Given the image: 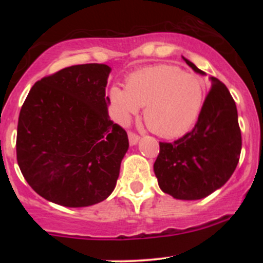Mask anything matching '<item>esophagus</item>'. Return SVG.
Returning <instances> with one entry per match:
<instances>
[{"label": "esophagus", "instance_id": "esophagus-1", "mask_svg": "<svg viewBox=\"0 0 263 263\" xmlns=\"http://www.w3.org/2000/svg\"><path fill=\"white\" fill-rule=\"evenodd\" d=\"M128 141L131 146H136L138 143V141H140V137L137 135L132 134V132H128Z\"/></svg>", "mask_w": 263, "mask_h": 263}]
</instances>
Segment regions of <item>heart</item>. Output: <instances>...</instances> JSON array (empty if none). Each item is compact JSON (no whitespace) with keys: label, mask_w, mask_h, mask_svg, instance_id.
I'll return each mask as SVG.
<instances>
[{"label":"heart","mask_w":263,"mask_h":263,"mask_svg":"<svg viewBox=\"0 0 263 263\" xmlns=\"http://www.w3.org/2000/svg\"><path fill=\"white\" fill-rule=\"evenodd\" d=\"M108 96L119 123L127 125L144 107V121L155 134L177 137L197 121L204 87L195 75L172 65H156L132 73L126 79V89L114 85Z\"/></svg>","instance_id":"1"}]
</instances>
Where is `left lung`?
<instances>
[{"instance_id": "left-lung-1", "label": "left lung", "mask_w": 263, "mask_h": 263, "mask_svg": "<svg viewBox=\"0 0 263 263\" xmlns=\"http://www.w3.org/2000/svg\"><path fill=\"white\" fill-rule=\"evenodd\" d=\"M195 73L205 75L182 57ZM211 89L194 128L174 141L159 142L153 170L162 192L179 200H198L230 179L241 153V131L234 99L224 84L209 78Z\"/></svg>"}]
</instances>
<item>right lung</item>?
I'll return each mask as SVG.
<instances>
[{"instance_id": "right-lung-1", "label": "right lung", "mask_w": 263, "mask_h": 263, "mask_svg": "<svg viewBox=\"0 0 263 263\" xmlns=\"http://www.w3.org/2000/svg\"><path fill=\"white\" fill-rule=\"evenodd\" d=\"M110 73L106 64L62 69L37 81L21 108L18 165L48 201L90 206L116 186L128 137L108 116Z\"/></svg>"}]
</instances>
